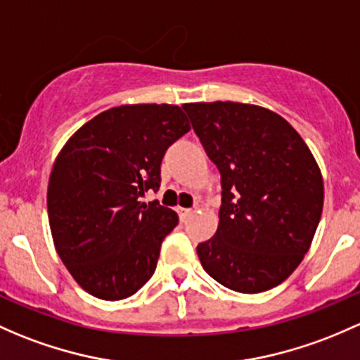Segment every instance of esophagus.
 Segmentation results:
<instances>
[{
  "instance_id": "esophagus-1",
  "label": "esophagus",
  "mask_w": 360,
  "mask_h": 360,
  "mask_svg": "<svg viewBox=\"0 0 360 360\" xmlns=\"http://www.w3.org/2000/svg\"><path fill=\"white\" fill-rule=\"evenodd\" d=\"M177 214H179L181 221H186V219L193 214V210L191 209H177Z\"/></svg>"
}]
</instances>
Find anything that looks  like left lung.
Instances as JSON below:
<instances>
[{"label": "left lung", "mask_w": 360, "mask_h": 360, "mask_svg": "<svg viewBox=\"0 0 360 360\" xmlns=\"http://www.w3.org/2000/svg\"><path fill=\"white\" fill-rule=\"evenodd\" d=\"M184 112L221 172L222 205L196 247L207 274L238 293H262L300 266L323 214V174L302 136L269 108L186 103Z\"/></svg>", "instance_id": "left-lung-1"}]
</instances>
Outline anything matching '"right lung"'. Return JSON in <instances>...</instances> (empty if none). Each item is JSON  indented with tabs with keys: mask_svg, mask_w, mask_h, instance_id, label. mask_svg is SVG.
I'll return each mask as SVG.
<instances>
[{
	"mask_svg": "<svg viewBox=\"0 0 360 360\" xmlns=\"http://www.w3.org/2000/svg\"><path fill=\"white\" fill-rule=\"evenodd\" d=\"M190 129L177 105H122L93 117L60 150L48 184L53 243L93 297L122 300L153 276L179 217L139 196L160 188L165 150Z\"/></svg>",
	"mask_w": 360,
	"mask_h": 360,
	"instance_id": "obj_1",
	"label": "right lung"
}]
</instances>
